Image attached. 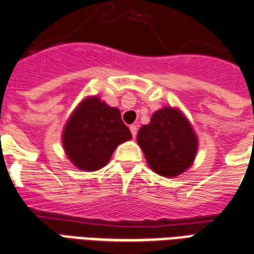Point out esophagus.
<instances>
[{
	"label": "esophagus",
	"instance_id": "34e87169",
	"mask_svg": "<svg viewBox=\"0 0 254 254\" xmlns=\"http://www.w3.org/2000/svg\"><path fill=\"white\" fill-rule=\"evenodd\" d=\"M129 129H131V133H132V136L133 137H136V133H137V127L136 126H131V127H129Z\"/></svg>",
	"mask_w": 254,
	"mask_h": 254
}]
</instances>
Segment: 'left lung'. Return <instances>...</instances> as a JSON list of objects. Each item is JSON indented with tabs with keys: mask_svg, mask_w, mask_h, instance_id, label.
I'll return each mask as SVG.
<instances>
[{
	"mask_svg": "<svg viewBox=\"0 0 254 254\" xmlns=\"http://www.w3.org/2000/svg\"><path fill=\"white\" fill-rule=\"evenodd\" d=\"M137 144L156 174L175 178L188 170L196 156L197 136L178 109L164 107L152 115L149 125L137 132Z\"/></svg>",
	"mask_w": 254,
	"mask_h": 254,
	"instance_id": "1",
	"label": "left lung"
}]
</instances>
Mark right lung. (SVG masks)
<instances>
[{"instance_id": "add662e5", "label": "right lung", "mask_w": 254, "mask_h": 254, "mask_svg": "<svg viewBox=\"0 0 254 254\" xmlns=\"http://www.w3.org/2000/svg\"><path fill=\"white\" fill-rule=\"evenodd\" d=\"M131 139L121 111L88 96L68 118L62 133L64 152L79 170L96 171L109 163L118 145Z\"/></svg>"}]
</instances>
